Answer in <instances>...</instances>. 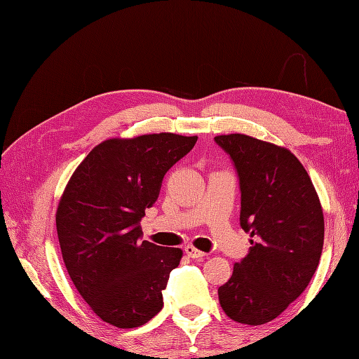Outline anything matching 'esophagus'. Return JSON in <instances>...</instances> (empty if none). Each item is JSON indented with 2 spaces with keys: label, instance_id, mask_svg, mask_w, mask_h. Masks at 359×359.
Wrapping results in <instances>:
<instances>
[{
  "label": "esophagus",
  "instance_id": "obj_1",
  "mask_svg": "<svg viewBox=\"0 0 359 359\" xmlns=\"http://www.w3.org/2000/svg\"><path fill=\"white\" fill-rule=\"evenodd\" d=\"M185 253H187L189 257H193V259H203L205 256H207V253H203V251L194 248L193 245H187V247H185Z\"/></svg>",
  "mask_w": 359,
  "mask_h": 359
}]
</instances>
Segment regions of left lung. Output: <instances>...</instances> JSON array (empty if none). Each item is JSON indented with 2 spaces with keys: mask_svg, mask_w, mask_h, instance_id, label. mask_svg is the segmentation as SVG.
Returning a JSON list of instances; mask_svg holds the SVG:
<instances>
[{
  "mask_svg": "<svg viewBox=\"0 0 359 359\" xmlns=\"http://www.w3.org/2000/svg\"><path fill=\"white\" fill-rule=\"evenodd\" d=\"M215 142L234 165L241 226L253 241L220 285L226 316L248 325L273 321L313 278L324 245V216L306 168L292 152L243 134Z\"/></svg>",
  "mask_w": 359,
  "mask_h": 359,
  "instance_id": "1",
  "label": "left lung"
}]
</instances>
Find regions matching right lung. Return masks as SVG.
Returning <instances> with one entry per match:
<instances>
[{
  "mask_svg": "<svg viewBox=\"0 0 359 359\" xmlns=\"http://www.w3.org/2000/svg\"><path fill=\"white\" fill-rule=\"evenodd\" d=\"M196 142L171 133L111 139L72 174L57 210L60 248L75 288L104 323L134 329L162 310L182 250L142 241L140 220Z\"/></svg>",
  "mask_w": 359,
  "mask_h": 359,
  "instance_id": "1",
  "label": "right lung"
}]
</instances>
